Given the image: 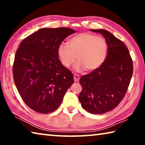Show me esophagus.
I'll list each match as a JSON object with an SVG mask.
<instances>
[{
    "label": "esophagus",
    "instance_id": "esophagus-1",
    "mask_svg": "<svg viewBox=\"0 0 145 145\" xmlns=\"http://www.w3.org/2000/svg\"><path fill=\"white\" fill-rule=\"evenodd\" d=\"M73 78H74L75 82H78L80 80V76L77 74H74L73 75Z\"/></svg>",
    "mask_w": 145,
    "mask_h": 145
}]
</instances>
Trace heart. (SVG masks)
<instances>
[{
	"mask_svg": "<svg viewBox=\"0 0 145 145\" xmlns=\"http://www.w3.org/2000/svg\"><path fill=\"white\" fill-rule=\"evenodd\" d=\"M57 53L62 65L69 67L77 59L75 69H86L91 72L97 70L104 64L108 54L106 40L100 36L88 33H82L70 38L68 45L61 43Z\"/></svg>",
	"mask_w": 145,
	"mask_h": 145,
	"instance_id": "1",
	"label": "heart"
}]
</instances>
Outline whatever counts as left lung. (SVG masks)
Returning <instances> with one entry per match:
<instances>
[{"instance_id": "left-lung-1", "label": "left lung", "mask_w": 145, "mask_h": 145, "mask_svg": "<svg viewBox=\"0 0 145 145\" xmlns=\"http://www.w3.org/2000/svg\"><path fill=\"white\" fill-rule=\"evenodd\" d=\"M90 31L104 36L108 54L101 67L80 78L82 90L78 100L86 111L102 114L114 109L123 99L131 82L133 65L128 48L121 40L105 29Z\"/></svg>"}]
</instances>
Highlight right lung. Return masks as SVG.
<instances>
[{
    "label": "right lung",
    "instance_id": "right-lung-1",
    "mask_svg": "<svg viewBox=\"0 0 145 145\" xmlns=\"http://www.w3.org/2000/svg\"><path fill=\"white\" fill-rule=\"evenodd\" d=\"M75 33L67 27L42 28L20 44L13 64L14 81L24 102L34 111H54L74 82L73 73L59 59L57 48Z\"/></svg>",
    "mask_w": 145,
    "mask_h": 145
}]
</instances>
